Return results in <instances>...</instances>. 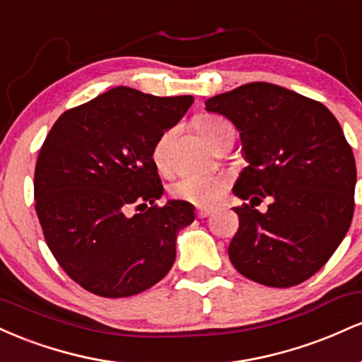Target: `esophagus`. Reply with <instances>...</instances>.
I'll return each mask as SVG.
<instances>
[{
    "instance_id": "obj_1",
    "label": "esophagus",
    "mask_w": 362,
    "mask_h": 362,
    "mask_svg": "<svg viewBox=\"0 0 362 362\" xmlns=\"http://www.w3.org/2000/svg\"><path fill=\"white\" fill-rule=\"evenodd\" d=\"M213 214V211L206 209V207H197V218H207V216Z\"/></svg>"
}]
</instances>
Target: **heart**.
Here are the masks:
<instances>
[{
  "instance_id": "1",
  "label": "heart",
  "mask_w": 362,
  "mask_h": 362,
  "mask_svg": "<svg viewBox=\"0 0 362 362\" xmlns=\"http://www.w3.org/2000/svg\"><path fill=\"white\" fill-rule=\"evenodd\" d=\"M199 129L207 143H211L216 136L221 134L226 129H233L226 120L219 117H204L199 120ZM173 138V131H167L156 141L153 148V160L160 170L167 168V149ZM230 185V178L224 175H202V173H185L172 185V194L177 199L190 202L199 207H213L221 201Z\"/></svg>"
}]
</instances>
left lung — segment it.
Instances as JSON below:
<instances>
[{"mask_svg": "<svg viewBox=\"0 0 362 362\" xmlns=\"http://www.w3.org/2000/svg\"><path fill=\"white\" fill-rule=\"evenodd\" d=\"M240 131L247 167L233 194L240 226L228 247L240 274L271 288L310 279L334 255L354 214L356 161L323 103L272 83H247L206 100ZM269 197L265 214L255 209Z\"/></svg>", "mask_w": 362, "mask_h": 362, "instance_id": "left-lung-1", "label": "left lung"}]
</instances>
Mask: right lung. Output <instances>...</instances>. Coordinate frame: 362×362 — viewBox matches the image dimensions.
Wrapping results in <instances>:
<instances>
[{
  "instance_id": "obj_1",
  "label": "right lung",
  "mask_w": 362,
  "mask_h": 362,
  "mask_svg": "<svg viewBox=\"0 0 362 362\" xmlns=\"http://www.w3.org/2000/svg\"><path fill=\"white\" fill-rule=\"evenodd\" d=\"M192 103V95L115 86L49 131L35 165V211L52 255L90 293L132 296L172 269L178 231L195 214L178 199L156 206L163 185L153 148Z\"/></svg>"
}]
</instances>
